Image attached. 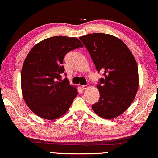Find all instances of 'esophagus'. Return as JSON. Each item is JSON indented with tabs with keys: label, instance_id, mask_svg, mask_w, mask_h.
I'll list each match as a JSON object with an SVG mask.
<instances>
[{
	"label": "esophagus",
	"instance_id": "34e87169",
	"mask_svg": "<svg viewBox=\"0 0 158 158\" xmlns=\"http://www.w3.org/2000/svg\"><path fill=\"white\" fill-rule=\"evenodd\" d=\"M89 85H85V86H82L81 87V88L82 89H84V90H86V89H88L89 88Z\"/></svg>",
	"mask_w": 158,
	"mask_h": 158
}]
</instances>
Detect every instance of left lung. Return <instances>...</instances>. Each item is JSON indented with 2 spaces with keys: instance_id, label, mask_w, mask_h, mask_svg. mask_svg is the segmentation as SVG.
<instances>
[{
  "instance_id": "left-lung-1",
  "label": "left lung",
  "mask_w": 158,
  "mask_h": 158,
  "mask_svg": "<svg viewBox=\"0 0 158 158\" xmlns=\"http://www.w3.org/2000/svg\"><path fill=\"white\" fill-rule=\"evenodd\" d=\"M97 71L104 77L98 84L100 97L92 109L103 118L111 120L128 109L139 86L135 59L124 42L114 35L93 33L80 37Z\"/></svg>"
}]
</instances>
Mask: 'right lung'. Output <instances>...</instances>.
Wrapping results in <instances>:
<instances>
[{"label":"right lung","instance_id":"1","mask_svg":"<svg viewBox=\"0 0 158 158\" xmlns=\"http://www.w3.org/2000/svg\"><path fill=\"white\" fill-rule=\"evenodd\" d=\"M83 46L77 37L55 36L30 49L21 70V89L25 103L37 116L55 120L71 106L78 92L67 78L61 79L63 60L69 51Z\"/></svg>","mask_w":158,"mask_h":158}]
</instances>
